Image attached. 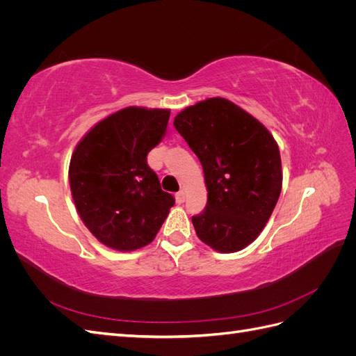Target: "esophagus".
Returning a JSON list of instances; mask_svg holds the SVG:
<instances>
[{
	"label": "esophagus",
	"instance_id": "34e87169",
	"mask_svg": "<svg viewBox=\"0 0 356 356\" xmlns=\"http://www.w3.org/2000/svg\"><path fill=\"white\" fill-rule=\"evenodd\" d=\"M175 200H177V203L178 204H181V203H184L186 202V193L184 191H178L177 195H175Z\"/></svg>",
	"mask_w": 356,
	"mask_h": 356
}]
</instances>
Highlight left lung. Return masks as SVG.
I'll list each match as a JSON object with an SVG mask.
<instances>
[{
    "label": "left lung",
    "mask_w": 356,
    "mask_h": 356,
    "mask_svg": "<svg viewBox=\"0 0 356 356\" xmlns=\"http://www.w3.org/2000/svg\"><path fill=\"white\" fill-rule=\"evenodd\" d=\"M174 126L199 157L208 203L193 217L197 238L213 251L252 243L282 190V163L268 129L239 105L208 98L177 114Z\"/></svg>",
    "instance_id": "obj_1"
}]
</instances>
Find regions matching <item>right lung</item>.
Masks as SVG:
<instances>
[{
  "label": "right lung",
  "mask_w": 356,
  "mask_h": 356,
  "mask_svg": "<svg viewBox=\"0 0 356 356\" xmlns=\"http://www.w3.org/2000/svg\"><path fill=\"white\" fill-rule=\"evenodd\" d=\"M170 110L126 106L96 123L75 145L71 195L102 245L136 251L152 243L175 199L160 188L147 154L166 135Z\"/></svg>",
  "instance_id": "1"
}]
</instances>
